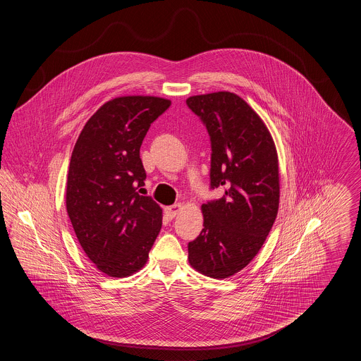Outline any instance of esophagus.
<instances>
[{"label":"esophagus","mask_w":361,"mask_h":361,"mask_svg":"<svg viewBox=\"0 0 361 361\" xmlns=\"http://www.w3.org/2000/svg\"><path fill=\"white\" fill-rule=\"evenodd\" d=\"M183 204L178 203V204H174V206L166 207L165 208V215L168 219H173L181 209H183Z\"/></svg>","instance_id":"1"}]
</instances>
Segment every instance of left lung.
Here are the masks:
<instances>
[{
	"label": "left lung",
	"instance_id": "left-lung-1",
	"mask_svg": "<svg viewBox=\"0 0 361 361\" xmlns=\"http://www.w3.org/2000/svg\"><path fill=\"white\" fill-rule=\"evenodd\" d=\"M211 137V187L224 195L202 204L203 230L188 243L190 267L212 279L238 274L275 224L280 200L274 137L257 112L231 92L190 96Z\"/></svg>",
	"mask_w": 361,
	"mask_h": 361
}]
</instances>
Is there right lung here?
<instances>
[{
    "label": "right lung",
    "instance_id": "right-lung-1",
    "mask_svg": "<svg viewBox=\"0 0 361 361\" xmlns=\"http://www.w3.org/2000/svg\"><path fill=\"white\" fill-rule=\"evenodd\" d=\"M171 100L121 96L103 104L77 139L66 181L74 233L96 268L111 277L140 271L162 226V208L137 189L146 172L143 137Z\"/></svg>",
    "mask_w": 361,
    "mask_h": 361
}]
</instances>
